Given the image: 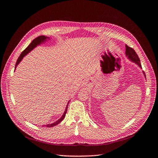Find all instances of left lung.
Returning a JSON list of instances; mask_svg holds the SVG:
<instances>
[{
	"label": "left lung",
	"mask_w": 158,
	"mask_h": 158,
	"mask_svg": "<svg viewBox=\"0 0 158 158\" xmlns=\"http://www.w3.org/2000/svg\"><path fill=\"white\" fill-rule=\"evenodd\" d=\"M125 53H126V56L128 57V59L129 60L132 61V63H135V64H136L140 69H142L140 59L138 58V56L137 54L136 53L135 50L132 49L131 47H129L128 45H126ZM143 74H144V76L146 77V74H145L144 71H143Z\"/></svg>",
	"instance_id": "obj_1"
}]
</instances>
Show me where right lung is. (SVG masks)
<instances>
[{
  "instance_id": "add662e5",
  "label": "right lung",
  "mask_w": 158,
  "mask_h": 158,
  "mask_svg": "<svg viewBox=\"0 0 158 158\" xmlns=\"http://www.w3.org/2000/svg\"><path fill=\"white\" fill-rule=\"evenodd\" d=\"M47 40H50L49 37H47V36H45V35L39 36V37H36L35 40H33L31 41V44L27 46V48H26L24 51H22V52L21 53L20 56L18 57V60H17V61H16V65H15V70H16V67H17V66L19 64V63H20V62H21V60L23 59V57H24L26 55H27L28 53H29L30 52H31L33 49H35L37 46L40 45H41V44H44L45 42H46L47 41H48ZM69 102H70V101H69ZM69 102H68L67 106H66V107L65 111H64L63 114V115H62V117L59 119V120H57L56 121L54 122L53 123L48 124V125H43V126H44V127L45 126V127H54V126H56V125H58L59 123H60L62 121H63V119H64V118L65 117L66 111H67V109H68V106H69Z\"/></svg>"
}]
</instances>
